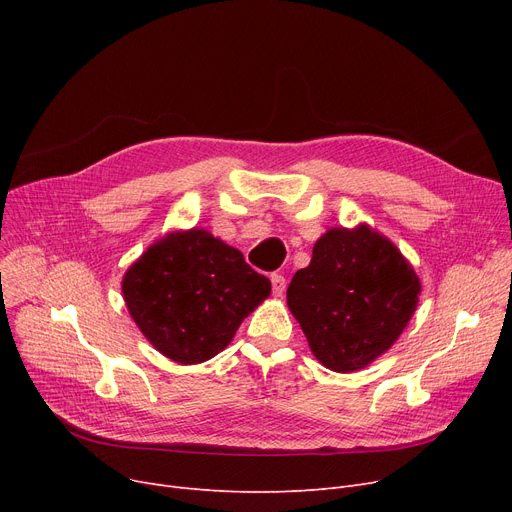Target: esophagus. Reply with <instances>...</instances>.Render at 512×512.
Wrapping results in <instances>:
<instances>
[{
  "label": "esophagus",
  "mask_w": 512,
  "mask_h": 512,
  "mask_svg": "<svg viewBox=\"0 0 512 512\" xmlns=\"http://www.w3.org/2000/svg\"><path fill=\"white\" fill-rule=\"evenodd\" d=\"M272 290L276 297H282V292L286 290V278L282 274H272Z\"/></svg>",
  "instance_id": "esophagus-1"
}]
</instances>
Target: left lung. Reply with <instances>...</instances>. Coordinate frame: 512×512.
Instances as JSON below:
<instances>
[{
	"instance_id": "left-lung-1",
	"label": "left lung",
	"mask_w": 512,
	"mask_h": 512,
	"mask_svg": "<svg viewBox=\"0 0 512 512\" xmlns=\"http://www.w3.org/2000/svg\"><path fill=\"white\" fill-rule=\"evenodd\" d=\"M419 294L413 265L386 236L359 224L330 228L315 242L311 263L294 274L286 301L315 359L348 373L398 340Z\"/></svg>"
}]
</instances>
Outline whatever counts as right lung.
I'll return each mask as SVG.
<instances>
[{
	"mask_svg": "<svg viewBox=\"0 0 512 512\" xmlns=\"http://www.w3.org/2000/svg\"><path fill=\"white\" fill-rule=\"evenodd\" d=\"M272 292L242 253L203 228L172 232L122 278L130 317L157 351L203 363L230 344L238 326Z\"/></svg>",
	"mask_w": 512,
	"mask_h": 512,
	"instance_id": "right-lung-1",
	"label": "right lung"
}]
</instances>
